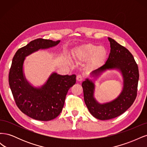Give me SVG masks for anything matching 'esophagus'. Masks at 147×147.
<instances>
[{
    "instance_id": "34e87169",
    "label": "esophagus",
    "mask_w": 147,
    "mask_h": 147,
    "mask_svg": "<svg viewBox=\"0 0 147 147\" xmlns=\"http://www.w3.org/2000/svg\"><path fill=\"white\" fill-rule=\"evenodd\" d=\"M83 77L82 75L78 74V75H77V80L78 81V82H81V81L83 80Z\"/></svg>"
}]
</instances>
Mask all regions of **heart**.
Instances as JSON below:
<instances>
[{"label": "heart", "instance_id": "b5f03b06", "mask_svg": "<svg viewBox=\"0 0 147 147\" xmlns=\"http://www.w3.org/2000/svg\"><path fill=\"white\" fill-rule=\"evenodd\" d=\"M108 52L104 47H99L92 43H86L75 49L72 56L75 61L78 63L88 61V67L94 69L103 64Z\"/></svg>", "mask_w": 147, "mask_h": 147}]
</instances>
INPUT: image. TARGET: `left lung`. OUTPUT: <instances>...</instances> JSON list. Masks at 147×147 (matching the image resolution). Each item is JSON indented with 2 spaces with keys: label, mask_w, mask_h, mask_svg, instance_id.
I'll return each mask as SVG.
<instances>
[{
  "label": "left lung",
  "mask_w": 147,
  "mask_h": 147,
  "mask_svg": "<svg viewBox=\"0 0 147 147\" xmlns=\"http://www.w3.org/2000/svg\"><path fill=\"white\" fill-rule=\"evenodd\" d=\"M110 53L105 63L92 71L91 75L97 77L107 70L115 69L121 72L123 78L121 92L112 101L100 104L94 98L95 84L86 78L82 83L84 100L89 112L93 117L100 120L112 119L119 116L130 107L137 96L139 74L134 57L127 49L108 37Z\"/></svg>",
  "instance_id": "left-lung-1"
}]
</instances>
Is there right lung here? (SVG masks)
I'll list each match as a JSON object with an SVG mask.
<instances>
[{
    "label": "right lung",
    "mask_w": 147,
    "mask_h": 147,
    "mask_svg": "<svg viewBox=\"0 0 147 147\" xmlns=\"http://www.w3.org/2000/svg\"><path fill=\"white\" fill-rule=\"evenodd\" d=\"M60 40L37 38L20 48L13 57L8 82L18 107L23 113L39 121H50L61 113L68 90L76 82V75L52 73L45 83L34 87L23 72L25 57L38 50L56 46Z\"/></svg>",
    "instance_id": "1"
}]
</instances>
